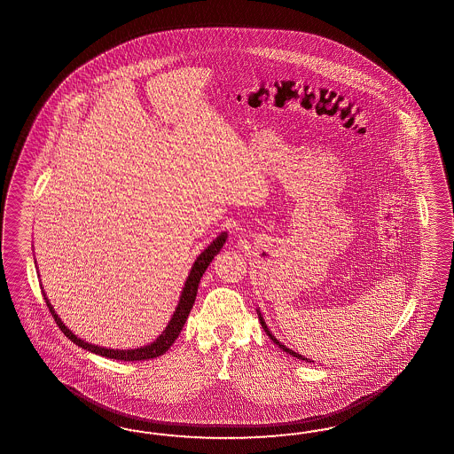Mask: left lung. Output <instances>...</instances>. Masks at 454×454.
<instances>
[{
    "mask_svg": "<svg viewBox=\"0 0 454 454\" xmlns=\"http://www.w3.org/2000/svg\"><path fill=\"white\" fill-rule=\"evenodd\" d=\"M260 319H262V328H264V331H266V333H268V336H270V338H271V340H273V341H275V343L278 344V346H279V348H281V349H283V351H286V353H289V355H291V356L298 357V359H304V357H302L301 355H298V353H294V351H293V349H289V348H286V346H285V344H281V343H279V341H278V340H276L275 336H273V334H271V333H270V331H268V328H266V325H264V321H262V315H260ZM306 361H308V357H306Z\"/></svg>",
    "mask_w": 454,
    "mask_h": 454,
    "instance_id": "obj_1",
    "label": "left lung"
}]
</instances>
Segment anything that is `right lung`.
<instances>
[{"instance_id":"obj_1","label":"right lung","mask_w":454,"mask_h":454,"mask_svg":"<svg viewBox=\"0 0 454 454\" xmlns=\"http://www.w3.org/2000/svg\"><path fill=\"white\" fill-rule=\"evenodd\" d=\"M224 241H226V233L218 236V238L207 247V249H205V251L196 258V262L192 264V271H190V276H188V279H186V283H184V288L181 291L178 308H176L175 315L171 317L169 325H168L166 330L163 331V334H161L154 343L143 346V348H137V349H128V351H121V349H106V348H99V346H95V344L82 341L80 338H76V336L61 323V319L56 315L53 306L50 304L46 296H44V300H46L48 309H50L51 317H55L56 325L59 326V330L65 333V336H67L68 340H71L73 343L76 344V346H80L82 349H88V351H91V353H95V355H99V356L110 357V359H121V361H145V359L161 356L163 353H166V351L169 349V346L175 343V340L178 338L179 333L183 330V326H184V323H186V319H188V315H190V311H192L194 300H196L200 279H201L203 273L207 271L209 262H213V258L220 253V249L223 247V245H224Z\"/></svg>"}]
</instances>
